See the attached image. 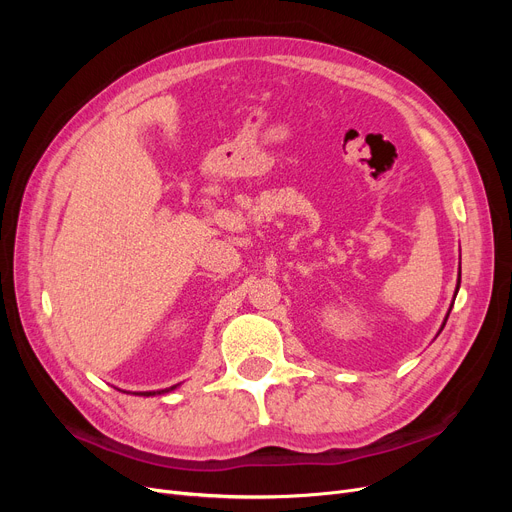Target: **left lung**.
Segmentation results:
<instances>
[{"label": "left lung", "mask_w": 512, "mask_h": 512, "mask_svg": "<svg viewBox=\"0 0 512 512\" xmlns=\"http://www.w3.org/2000/svg\"><path fill=\"white\" fill-rule=\"evenodd\" d=\"M459 288H461V267H459V282H456V290H454V299H456V292H459ZM450 309H452V305H450ZM450 309H448V313H446V317H444V324H442V328H440V332L444 330V326H446V319H448V315H450ZM438 332V334H440Z\"/></svg>", "instance_id": "1"}]
</instances>
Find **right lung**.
Instances as JSON below:
<instances>
[{"instance_id": "1", "label": "right lung", "mask_w": 512, "mask_h": 512, "mask_svg": "<svg viewBox=\"0 0 512 512\" xmlns=\"http://www.w3.org/2000/svg\"><path fill=\"white\" fill-rule=\"evenodd\" d=\"M180 384H176V386H170V388H164V390H149V392H132V394H139V396H155V394H166V392H172V390H176ZM124 392V390H122Z\"/></svg>"}]
</instances>
